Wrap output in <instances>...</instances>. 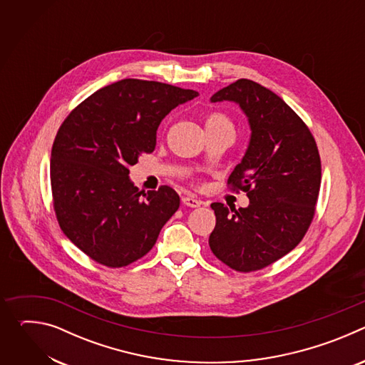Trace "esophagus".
Segmentation results:
<instances>
[{
    "label": "esophagus",
    "instance_id": "esophagus-1",
    "mask_svg": "<svg viewBox=\"0 0 365 365\" xmlns=\"http://www.w3.org/2000/svg\"><path fill=\"white\" fill-rule=\"evenodd\" d=\"M182 202L186 205V206H190V207H199L202 205V202L193 196H183L182 197Z\"/></svg>",
    "mask_w": 365,
    "mask_h": 365
}]
</instances>
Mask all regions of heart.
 I'll return each mask as SVG.
<instances>
[{"instance_id":"1","label":"heart","mask_w":365,"mask_h":365,"mask_svg":"<svg viewBox=\"0 0 365 365\" xmlns=\"http://www.w3.org/2000/svg\"><path fill=\"white\" fill-rule=\"evenodd\" d=\"M205 127H206V131L217 130V128H231V130H234V125L230 121V118L225 114H221V113L207 114L206 118H205Z\"/></svg>"}]
</instances>
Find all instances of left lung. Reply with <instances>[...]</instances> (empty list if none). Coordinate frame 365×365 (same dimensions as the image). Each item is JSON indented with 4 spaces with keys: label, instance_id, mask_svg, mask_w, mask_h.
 Returning <instances> with one entry per match:
<instances>
[{
    "label": "left lung",
    "instance_id": "left-lung-1",
    "mask_svg": "<svg viewBox=\"0 0 365 365\" xmlns=\"http://www.w3.org/2000/svg\"><path fill=\"white\" fill-rule=\"evenodd\" d=\"M221 101L238 103L251 128L228 179L232 189L247 192L250 205H211L217 224L210 247L232 270L250 273L273 264L304 237L318 202L321 158L307 125L270 89L238 79L211 96Z\"/></svg>",
    "mask_w": 365,
    "mask_h": 365
}]
</instances>
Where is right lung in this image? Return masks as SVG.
I'll return each mask as SVG.
<instances>
[{"label":"right lung","mask_w":365,"mask_h":365,"mask_svg":"<svg viewBox=\"0 0 365 365\" xmlns=\"http://www.w3.org/2000/svg\"><path fill=\"white\" fill-rule=\"evenodd\" d=\"M196 91L123 79L88 96L61 125L50 160L63 234L96 263L125 267L145 255L179 210L170 186L138 192L130 166L153 153L162 120Z\"/></svg>","instance_id":"obj_1"}]
</instances>
